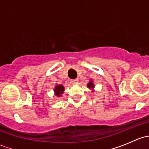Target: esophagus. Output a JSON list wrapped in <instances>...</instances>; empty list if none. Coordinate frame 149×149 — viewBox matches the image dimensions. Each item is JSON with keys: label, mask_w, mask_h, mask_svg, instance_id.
Listing matches in <instances>:
<instances>
[{"label": "esophagus", "mask_w": 149, "mask_h": 149, "mask_svg": "<svg viewBox=\"0 0 149 149\" xmlns=\"http://www.w3.org/2000/svg\"><path fill=\"white\" fill-rule=\"evenodd\" d=\"M71 83H72V84H78V83H79V79H73V80H72V81H71Z\"/></svg>", "instance_id": "esophagus-1"}]
</instances>
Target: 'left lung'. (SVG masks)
I'll return each mask as SVG.
<instances>
[{
	"label": "left lung",
	"mask_w": 149,
	"mask_h": 149,
	"mask_svg": "<svg viewBox=\"0 0 149 149\" xmlns=\"http://www.w3.org/2000/svg\"><path fill=\"white\" fill-rule=\"evenodd\" d=\"M87 86H88V87L89 88H94V84H93V82L92 81L89 82V83L87 84Z\"/></svg>",
	"instance_id": "1"
}]
</instances>
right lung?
I'll return each instance as SVG.
<instances>
[{
    "label": "right lung",
    "instance_id": "right-lung-1",
    "mask_svg": "<svg viewBox=\"0 0 149 149\" xmlns=\"http://www.w3.org/2000/svg\"><path fill=\"white\" fill-rule=\"evenodd\" d=\"M64 91V87L62 85H57L55 88V92L58 97L61 96V94L63 93Z\"/></svg>",
    "mask_w": 149,
    "mask_h": 149
}]
</instances>
